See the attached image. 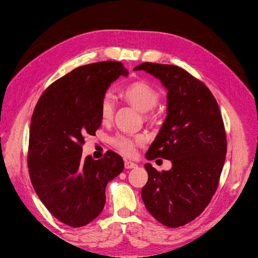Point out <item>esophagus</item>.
Wrapping results in <instances>:
<instances>
[{"label": "esophagus", "instance_id": "esophagus-1", "mask_svg": "<svg viewBox=\"0 0 258 258\" xmlns=\"http://www.w3.org/2000/svg\"><path fill=\"white\" fill-rule=\"evenodd\" d=\"M137 166H138V165H137L136 163L132 162V161H127V160H125V161H124V167H125V168H127V169L136 168Z\"/></svg>", "mask_w": 258, "mask_h": 258}]
</instances>
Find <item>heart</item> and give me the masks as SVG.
I'll return each instance as SVG.
<instances>
[{
  "label": "heart",
  "mask_w": 258,
  "mask_h": 258,
  "mask_svg": "<svg viewBox=\"0 0 258 258\" xmlns=\"http://www.w3.org/2000/svg\"><path fill=\"white\" fill-rule=\"evenodd\" d=\"M122 95L127 102L136 107L141 112H148L159 101V93L146 82H135L128 85ZM101 118L103 121H108L112 118L114 112V101L110 93H106L101 101L100 106ZM144 139L141 136L117 135L112 139V144L115 148L126 156H133L136 153L137 146L141 145Z\"/></svg>",
  "instance_id": "obj_1"
}]
</instances>
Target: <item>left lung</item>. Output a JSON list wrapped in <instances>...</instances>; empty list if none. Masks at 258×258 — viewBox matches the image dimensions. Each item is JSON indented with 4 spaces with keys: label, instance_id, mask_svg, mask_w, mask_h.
<instances>
[{
    "label": "left lung",
    "instance_id": "obj_1",
    "mask_svg": "<svg viewBox=\"0 0 258 258\" xmlns=\"http://www.w3.org/2000/svg\"><path fill=\"white\" fill-rule=\"evenodd\" d=\"M158 79L167 90L166 117L146 158L170 160L169 170L146 163L144 204L159 223L177 228L192 222L209 204L227 153L225 125L209 89L175 65L145 62L134 68Z\"/></svg>",
    "mask_w": 258,
    "mask_h": 258
}]
</instances>
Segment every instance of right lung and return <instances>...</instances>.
Masks as SVG:
<instances>
[{"label":"right lung","instance_id":"add662e5","mask_svg":"<svg viewBox=\"0 0 258 258\" xmlns=\"http://www.w3.org/2000/svg\"><path fill=\"white\" fill-rule=\"evenodd\" d=\"M120 76L128 71L116 61L78 67L43 93L32 113L27 155L32 187L46 208L72 228L101 213L107 183L124 168L113 151L98 160L82 156L85 136H94L102 123V98Z\"/></svg>","mask_w":258,"mask_h":258}]
</instances>
